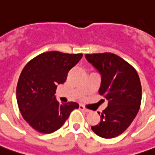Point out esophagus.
<instances>
[{
    "label": "esophagus",
    "mask_w": 155,
    "mask_h": 155,
    "mask_svg": "<svg viewBox=\"0 0 155 155\" xmlns=\"http://www.w3.org/2000/svg\"><path fill=\"white\" fill-rule=\"evenodd\" d=\"M80 109H81V110H84L85 111V112H90L89 109H87V108H86L84 105H80Z\"/></svg>",
    "instance_id": "esophagus-1"
}]
</instances>
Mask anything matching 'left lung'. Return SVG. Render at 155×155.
<instances>
[{
    "label": "left lung",
    "instance_id": "obj_1",
    "mask_svg": "<svg viewBox=\"0 0 155 155\" xmlns=\"http://www.w3.org/2000/svg\"><path fill=\"white\" fill-rule=\"evenodd\" d=\"M87 60L101 75L100 95L108 103L92 131L104 138H113L125 132L137 116L142 101V86L134 68L113 53L87 54Z\"/></svg>",
    "mask_w": 155,
    "mask_h": 155
}]
</instances>
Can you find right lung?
<instances>
[{
    "instance_id": "obj_1",
    "label": "right lung",
    "mask_w": 155,
    "mask_h": 155,
    "mask_svg": "<svg viewBox=\"0 0 155 155\" xmlns=\"http://www.w3.org/2000/svg\"><path fill=\"white\" fill-rule=\"evenodd\" d=\"M82 56V54L45 52L23 68L17 85V101L23 118L33 129L51 134L79 108L75 102L60 104L54 94L57 85L65 82L68 71Z\"/></svg>"
}]
</instances>
